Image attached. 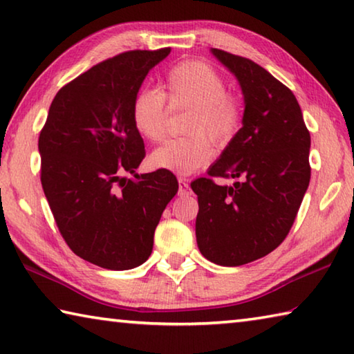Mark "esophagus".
<instances>
[{
    "label": "esophagus",
    "instance_id": "34e87169",
    "mask_svg": "<svg viewBox=\"0 0 354 354\" xmlns=\"http://www.w3.org/2000/svg\"><path fill=\"white\" fill-rule=\"evenodd\" d=\"M178 183H179V190H178V195H179V196H185V195H189V194H190L189 183L185 181L184 178H179V179H178Z\"/></svg>",
    "mask_w": 354,
    "mask_h": 354
}]
</instances>
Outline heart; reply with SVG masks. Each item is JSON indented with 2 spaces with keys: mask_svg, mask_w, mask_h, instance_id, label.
I'll return each instance as SVG.
<instances>
[{
  "mask_svg": "<svg viewBox=\"0 0 354 354\" xmlns=\"http://www.w3.org/2000/svg\"><path fill=\"white\" fill-rule=\"evenodd\" d=\"M164 88L173 106L190 107L181 139H171L149 156L154 169L187 176L214 158L209 137L218 145H227L242 127L239 100L226 93V82L211 65L187 61L173 67L165 76ZM159 88L145 87L133 101V122L145 139L159 142L165 134L167 103Z\"/></svg>",
  "mask_w": 354,
  "mask_h": 354,
  "instance_id": "1",
  "label": "heart"
}]
</instances>
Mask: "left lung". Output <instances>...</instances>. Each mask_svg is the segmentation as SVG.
<instances>
[{
    "instance_id": "1",
    "label": "left lung",
    "mask_w": 354,
    "mask_h": 354,
    "mask_svg": "<svg viewBox=\"0 0 354 354\" xmlns=\"http://www.w3.org/2000/svg\"><path fill=\"white\" fill-rule=\"evenodd\" d=\"M211 53L236 76L245 109L242 128L207 170L237 181L190 184L200 206L195 234L206 259L237 267L272 253L289 234L310 179V136L284 84L250 59Z\"/></svg>"
}]
</instances>
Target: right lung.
<instances>
[{
	"label": "right lung",
	"instance_id": "1",
	"mask_svg": "<svg viewBox=\"0 0 354 354\" xmlns=\"http://www.w3.org/2000/svg\"><path fill=\"white\" fill-rule=\"evenodd\" d=\"M169 55L170 48L136 50L95 65L57 92L39 137L41 187L59 231L75 254L107 270L148 259L160 215L178 192L169 170L136 173L145 145L133 101Z\"/></svg>",
	"mask_w": 354,
	"mask_h": 354
}]
</instances>
